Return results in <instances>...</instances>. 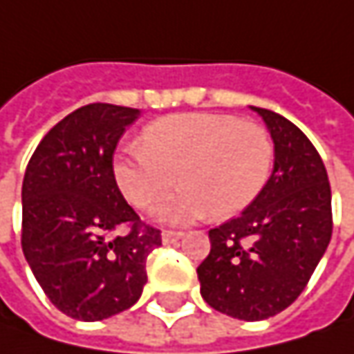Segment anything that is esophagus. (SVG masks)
Wrapping results in <instances>:
<instances>
[{
    "label": "esophagus",
    "instance_id": "obj_1",
    "mask_svg": "<svg viewBox=\"0 0 354 354\" xmlns=\"http://www.w3.org/2000/svg\"><path fill=\"white\" fill-rule=\"evenodd\" d=\"M181 238H183V232H177V230H163V234H161L163 244H173Z\"/></svg>",
    "mask_w": 354,
    "mask_h": 354
}]
</instances>
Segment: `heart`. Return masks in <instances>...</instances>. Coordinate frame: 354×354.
I'll return each mask as SVG.
<instances>
[{"mask_svg": "<svg viewBox=\"0 0 354 354\" xmlns=\"http://www.w3.org/2000/svg\"><path fill=\"white\" fill-rule=\"evenodd\" d=\"M274 165L270 131L226 114H181L143 129L142 143H129L114 161L124 197L149 209L179 183L177 197L159 205L156 216L179 225L211 212L232 216L260 195Z\"/></svg>", "mask_w": 354, "mask_h": 354, "instance_id": "1", "label": "heart"}]
</instances>
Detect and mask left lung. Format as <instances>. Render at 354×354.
I'll list each match as a JSON object with an SVG mask.
<instances>
[{
    "label": "left lung",
    "instance_id": "obj_1",
    "mask_svg": "<svg viewBox=\"0 0 354 354\" xmlns=\"http://www.w3.org/2000/svg\"><path fill=\"white\" fill-rule=\"evenodd\" d=\"M274 140V171L236 218L209 230L197 268L203 299L242 321H262L306 290L333 232L331 187L307 136L272 110L250 106Z\"/></svg>",
    "mask_w": 354,
    "mask_h": 354
}]
</instances>
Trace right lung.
Segmentation results:
<instances>
[{
    "label": "right lung",
    "mask_w": 354,
    "mask_h": 354,
    "mask_svg": "<svg viewBox=\"0 0 354 354\" xmlns=\"http://www.w3.org/2000/svg\"><path fill=\"white\" fill-rule=\"evenodd\" d=\"M138 116V108L82 106L50 128L25 169L23 254L50 304L73 319L129 309L147 281L149 252L161 246L114 177L116 145Z\"/></svg>",
    "instance_id": "right-lung-1"
}]
</instances>
